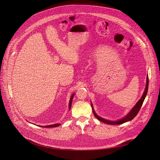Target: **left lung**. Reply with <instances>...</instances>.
Listing matches in <instances>:
<instances>
[{
	"label": "left lung",
	"mask_w": 160,
	"mask_h": 160,
	"mask_svg": "<svg viewBox=\"0 0 160 160\" xmlns=\"http://www.w3.org/2000/svg\"><path fill=\"white\" fill-rule=\"evenodd\" d=\"M148 75L147 76V81H146V87L144 90V92L142 94L141 98L138 101V102L136 104V105L132 107V108L129 111V112L124 117H123L122 118L118 120H116V121H112V120H106L104 118H102V117H101L100 116L96 114V113L94 111V109L93 108V106L92 104V103H91V105L92 107V112L94 115V116L96 117V118L97 119H98L99 121L106 123V124H112V125H115V124H123L124 123H126L127 122H129L131 120H132L138 113L139 111L140 110L141 107H142V104L144 101V99L146 97V95L147 94V91H148Z\"/></svg>",
	"instance_id": "8db88e82"
}]
</instances>
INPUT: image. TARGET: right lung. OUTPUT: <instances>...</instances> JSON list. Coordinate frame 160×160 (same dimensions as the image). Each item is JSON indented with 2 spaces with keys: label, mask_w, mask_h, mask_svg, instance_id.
<instances>
[{
  "label": "right lung",
  "mask_w": 160,
  "mask_h": 160,
  "mask_svg": "<svg viewBox=\"0 0 160 160\" xmlns=\"http://www.w3.org/2000/svg\"><path fill=\"white\" fill-rule=\"evenodd\" d=\"M74 95H75V93H73V94L72 95L71 97V99H70V100H69V110H71V108L72 99H73V98ZM59 125H60V124H51V125H47V126H39L42 127V128H53V127H57V126H59Z\"/></svg>",
  "instance_id": "add662e5"
}]
</instances>
